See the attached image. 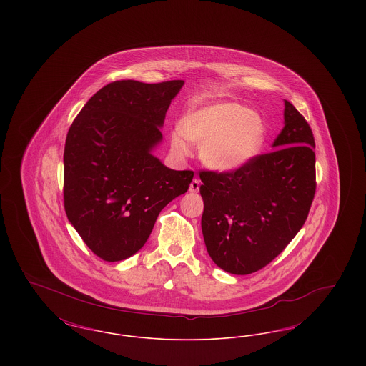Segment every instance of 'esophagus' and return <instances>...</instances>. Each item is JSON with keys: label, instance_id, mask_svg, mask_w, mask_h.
I'll return each mask as SVG.
<instances>
[{"label": "esophagus", "instance_id": "34e87169", "mask_svg": "<svg viewBox=\"0 0 366 366\" xmlns=\"http://www.w3.org/2000/svg\"><path fill=\"white\" fill-rule=\"evenodd\" d=\"M199 188H200V181L197 178L192 179L191 185H189V192L196 193V192H199Z\"/></svg>", "mask_w": 366, "mask_h": 366}]
</instances>
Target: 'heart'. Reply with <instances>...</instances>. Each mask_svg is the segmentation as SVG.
I'll use <instances>...</instances> for the list:
<instances>
[{
    "label": "heart",
    "instance_id": "b5f03b06",
    "mask_svg": "<svg viewBox=\"0 0 366 366\" xmlns=\"http://www.w3.org/2000/svg\"><path fill=\"white\" fill-rule=\"evenodd\" d=\"M266 137L261 117L237 103L194 107L172 130L170 142L177 155L191 152L189 139L202 144L200 157L214 170L232 172L259 154Z\"/></svg>",
    "mask_w": 366,
    "mask_h": 366
}]
</instances>
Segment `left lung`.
Instances as JSON below:
<instances>
[{"label": "left lung", "instance_id": "obj_1", "mask_svg": "<svg viewBox=\"0 0 366 366\" xmlns=\"http://www.w3.org/2000/svg\"><path fill=\"white\" fill-rule=\"evenodd\" d=\"M274 151L232 172L200 170L202 230L211 259L232 274L263 269L305 225L315 194L313 132L284 102Z\"/></svg>", "mask_w": 366, "mask_h": 366}]
</instances>
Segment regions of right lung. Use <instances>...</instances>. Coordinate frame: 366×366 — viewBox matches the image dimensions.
<instances>
[{
  "instance_id": "right-lung-1",
  "label": "right lung",
  "mask_w": 366,
  "mask_h": 366,
  "mask_svg": "<svg viewBox=\"0 0 366 366\" xmlns=\"http://www.w3.org/2000/svg\"><path fill=\"white\" fill-rule=\"evenodd\" d=\"M184 81H115L90 97L64 147V209L90 251L107 262L134 255L157 215L185 193L192 170L151 155L169 105Z\"/></svg>"
}]
</instances>
